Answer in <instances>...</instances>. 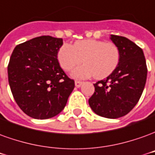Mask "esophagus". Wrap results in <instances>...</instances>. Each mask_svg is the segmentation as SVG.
<instances>
[{
  "label": "esophagus",
  "instance_id": "obj_1",
  "mask_svg": "<svg viewBox=\"0 0 155 155\" xmlns=\"http://www.w3.org/2000/svg\"><path fill=\"white\" fill-rule=\"evenodd\" d=\"M83 84V82L82 81H75V86L77 87H81V85Z\"/></svg>",
  "mask_w": 155,
  "mask_h": 155
}]
</instances>
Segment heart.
Masks as SVG:
<instances>
[{
    "instance_id": "1",
    "label": "heart",
    "mask_w": 155,
    "mask_h": 155,
    "mask_svg": "<svg viewBox=\"0 0 155 155\" xmlns=\"http://www.w3.org/2000/svg\"><path fill=\"white\" fill-rule=\"evenodd\" d=\"M60 65L71 71L83 61L86 64L76 68L72 76L85 78L93 75L97 79L105 78L117 68L120 61L118 47L112 42L95 39L78 41L73 44H63L58 53Z\"/></svg>"
}]
</instances>
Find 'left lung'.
<instances>
[{
    "label": "left lung",
    "mask_w": 155,
    "mask_h": 155,
    "mask_svg": "<svg viewBox=\"0 0 155 155\" xmlns=\"http://www.w3.org/2000/svg\"><path fill=\"white\" fill-rule=\"evenodd\" d=\"M111 40L119 50V64L106 79L93 84L95 91L88 103L97 115L118 118L128 114L139 102L145 86L148 69L139 46L117 35H111Z\"/></svg>",
    "instance_id": "1"
}]
</instances>
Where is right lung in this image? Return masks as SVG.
Wrapping results in <instances>:
<instances>
[{
    "instance_id": "right-lung-1",
    "label": "right lung",
    "mask_w": 155,
    "mask_h": 155,
    "mask_svg": "<svg viewBox=\"0 0 155 155\" xmlns=\"http://www.w3.org/2000/svg\"><path fill=\"white\" fill-rule=\"evenodd\" d=\"M62 38L41 36L17 45L7 67L8 82L17 105L28 116L47 119L64 108L75 87L58 60Z\"/></svg>"
}]
</instances>
